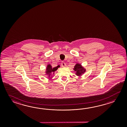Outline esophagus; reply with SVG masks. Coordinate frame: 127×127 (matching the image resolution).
Returning a JSON list of instances; mask_svg holds the SVG:
<instances>
[{"instance_id":"34e87169","label":"esophagus","mask_w":127,"mask_h":127,"mask_svg":"<svg viewBox=\"0 0 127 127\" xmlns=\"http://www.w3.org/2000/svg\"><path fill=\"white\" fill-rule=\"evenodd\" d=\"M61 65H62V66L63 67H65L66 65V64H65V63L64 61H62V63H61Z\"/></svg>"}]
</instances>
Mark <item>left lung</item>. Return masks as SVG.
Instances as JSON below:
<instances>
[{
  "instance_id": "left-lung-1",
  "label": "left lung",
  "mask_w": 127,
  "mask_h": 127,
  "mask_svg": "<svg viewBox=\"0 0 127 127\" xmlns=\"http://www.w3.org/2000/svg\"><path fill=\"white\" fill-rule=\"evenodd\" d=\"M73 70L76 72V74L78 76L81 75L85 72V69L79 64H77L75 65Z\"/></svg>"
}]
</instances>
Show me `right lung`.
<instances>
[{
	"label": "right lung",
	"mask_w": 127,
	"mask_h": 127,
	"mask_svg": "<svg viewBox=\"0 0 127 127\" xmlns=\"http://www.w3.org/2000/svg\"><path fill=\"white\" fill-rule=\"evenodd\" d=\"M60 65H58L56 67H52L50 64L47 65V67L46 68V75L49 77H50L51 74H54V72L57 70L58 67H60Z\"/></svg>",
	"instance_id": "add662e5"
}]
</instances>
